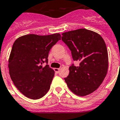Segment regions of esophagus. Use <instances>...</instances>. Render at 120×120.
I'll use <instances>...</instances> for the list:
<instances>
[{
  "instance_id": "obj_1",
  "label": "esophagus",
  "mask_w": 120,
  "mask_h": 120,
  "mask_svg": "<svg viewBox=\"0 0 120 120\" xmlns=\"http://www.w3.org/2000/svg\"><path fill=\"white\" fill-rule=\"evenodd\" d=\"M59 70H60V69H59V68H54V72H56V74H58V73H59Z\"/></svg>"
}]
</instances>
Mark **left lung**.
<instances>
[{
    "mask_svg": "<svg viewBox=\"0 0 120 120\" xmlns=\"http://www.w3.org/2000/svg\"><path fill=\"white\" fill-rule=\"evenodd\" d=\"M61 39L71 51L73 60L69 74L64 78L67 86L75 94L85 96L92 93L101 85L107 73V49L99 34L86 29L62 34Z\"/></svg>",
    "mask_w": 120,
    "mask_h": 120,
    "instance_id": "left-lung-1",
    "label": "left lung"
}]
</instances>
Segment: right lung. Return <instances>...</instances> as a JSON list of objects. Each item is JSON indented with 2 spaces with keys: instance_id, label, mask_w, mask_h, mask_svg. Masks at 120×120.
Wrapping results in <instances>:
<instances>
[{
  "instance_id": "obj_1",
  "label": "right lung",
  "mask_w": 120,
  "mask_h": 120,
  "mask_svg": "<svg viewBox=\"0 0 120 120\" xmlns=\"http://www.w3.org/2000/svg\"><path fill=\"white\" fill-rule=\"evenodd\" d=\"M59 40L61 35L58 33L29 34L14 42L8 60L9 74L14 85L25 96L38 99L49 90L54 71L47 64L48 54ZM45 62L47 65L43 67Z\"/></svg>"
}]
</instances>
